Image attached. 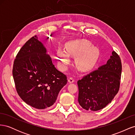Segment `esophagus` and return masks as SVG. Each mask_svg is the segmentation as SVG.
I'll list each match as a JSON object with an SVG mask.
<instances>
[{
    "label": "esophagus",
    "instance_id": "34e87169",
    "mask_svg": "<svg viewBox=\"0 0 135 135\" xmlns=\"http://www.w3.org/2000/svg\"><path fill=\"white\" fill-rule=\"evenodd\" d=\"M68 81H69V82L70 83H73L74 81V79H73V78L70 77V78H69Z\"/></svg>",
    "mask_w": 135,
    "mask_h": 135
}]
</instances>
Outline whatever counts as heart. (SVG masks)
Returning <instances> with one entry per match:
<instances>
[{"mask_svg": "<svg viewBox=\"0 0 135 135\" xmlns=\"http://www.w3.org/2000/svg\"><path fill=\"white\" fill-rule=\"evenodd\" d=\"M66 51L59 48L57 57L61 70H65L70 62V57H75V64L78 69L86 71L92 69L96 64L99 57V51L88 40H73L65 44Z\"/></svg>", "mask_w": 135, "mask_h": 135, "instance_id": "b5f03b06", "label": "heart"}]
</instances>
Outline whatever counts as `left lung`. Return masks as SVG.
<instances>
[{
	"mask_svg": "<svg viewBox=\"0 0 135 135\" xmlns=\"http://www.w3.org/2000/svg\"><path fill=\"white\" fill-rule=\"evenodd\" d=\"M121 73L120 59L113 51L107 64L78 81L79 105L89 111L104 108L119 91Z\"/></svg>",
	"mask_w": 135,
	"mask_h": 135,
	"instance_id": "1",
	"label": "left lung"
}]
</instances>
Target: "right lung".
<instances>
[{"label":"right lung","instance_id":"right-lung-1","mask_svg":"<svg viewBox=\"0 0 135 135\" xmlns=\"http://www.w3.org/2000/svg\"><path fill=\"white\" fill-rule=\"evenodd\" d=\"M12 74L21 99L38 109L54 105L68 81L66 76L55 68L36 35L20 49L14 61Z\"/></svg>","mask_w":135,"mask_h":135}]
</instances>
